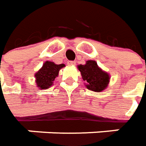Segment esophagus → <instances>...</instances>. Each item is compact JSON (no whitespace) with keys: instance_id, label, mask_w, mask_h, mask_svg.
Wrapping results in <instances>:
<instances>
[{"instance_id":"1","label":"esophagus","mask_w":146,"mask_h":146,"mask_svg":"<svg viewBox=\"0 0 146 146\" xmlns=\"http://www.w3.org/2000/svg\"><path fill=\"white\" fill-rule=\"evenodd\" d=\"M75 61H73V60H68V62H67V64H68V65H73V64H75Z\"/></svg>"}]
</instances>
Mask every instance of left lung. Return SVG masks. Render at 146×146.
Returning a JSON list of instances; mask_svg holds the SVG:
<instances>
[{"instance_id": "8db88e82", "label": "left lung", "mask_w": 146, "mask_h": 146, "mask_svg": "<svg viewBox=\"0 0 146 146\" xmlns=\"http://www.w3.org/2000/svg\"><path fill=\"white\" fill-rule=\"evenodd\" d=\"M83 81L86 82V87L95 92H100L108 86L110 77L98 66L94 60H88L86 64L78 65Z\"/></svg>"}]
</instances>
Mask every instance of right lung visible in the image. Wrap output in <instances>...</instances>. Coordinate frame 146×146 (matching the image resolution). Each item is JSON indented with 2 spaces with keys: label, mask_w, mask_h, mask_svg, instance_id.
Here are the masks:
<instances>
[{
  "label": "right lung",
  "mask_w": 146,
  "mask_h": 146,
  "mask_svg": "<svg viewBox=\"0 0 146 146\" xmlns=\"http://www.w3.org/2000/svg\"><path fill=\"white\" fill-rule=\"evenodd\" d=\"M63 67H64V64H56L51 61H46L43 67L35 75L38 87L42 90L49 88L52 85L55 78L58 76L60 69Z\"/></svg>",
  "instance_id": "add662e5"
}]
</instances>
